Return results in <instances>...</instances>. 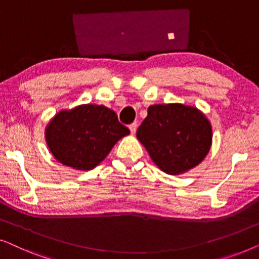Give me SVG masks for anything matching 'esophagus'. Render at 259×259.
<instances>
[{
	"mask_svg": "<svg viewBox=\"0 0 259 259\" xmlns=\"http://www.w3.org/2000/svg\"><path fill=\"white\" fill-rule=\"evenodd\" d=\"M130 127V131H131V133L132 134H134L137 132V127H138V125L136 122H133V123H131V125L128 126Z\"/></svg>",
	"mask_w": 259,
	"mask_h": 259,
	"instance_id": "esophagus-1",
	"label": "esophagus"
}]
</instances>
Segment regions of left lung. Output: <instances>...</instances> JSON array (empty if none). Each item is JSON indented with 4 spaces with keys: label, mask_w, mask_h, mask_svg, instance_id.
Segmentation results:
<instances>
[{
    "label": "left lung",
    "mask_w": 259,
    "mask_h": 259,
    "mask_svg": "<svg viewBox=\"0 0 259 259\" xmlns=\"http://www.w3.org/2000/svg\"><path fill=\"white\" fill-rule=\"evenodd\" d=\"M137 138L161 171L178 176L206 157L212 144V127L206 116L192 106L152 105Z\"/></svg>",
    "instance_id": "1"
}]
</instances>
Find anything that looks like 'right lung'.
<instances>
[{
  "instance_id": "1",
  "label": "right lung",
  "mask_w": 259,
  "mask_h": 259,
  "mask_svg": "<svg viewBox=\"0 0 259 259\" xmlns=\"http://www.w3.org/2000/svg\"><path fill=\"white\" fill-rule=\"evenodd\" d=\"M130 130L115 112L102 105H80L60 111L46 127V141L54 158L80 171L98 166Z\"/></svg>"
}]
</instances>
